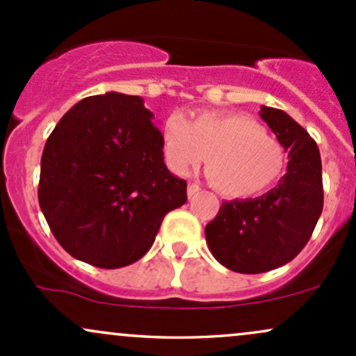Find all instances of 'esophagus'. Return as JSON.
Instances as JSON below:
<instances>
[{
	"label": "esophagus",
	"mask_w": 356,
	"mask_h": 356,
	"mask_svg": "<svg viewBox=\"0 0 356 356\" xmlns=\"http://www.w3.org/2000/svg\"><path fill=\"white\" fill-rule=\"evenodd\" d=\"M199 193V184H196V182H191L189 186H187V196L193 197L194 194Z\"/></svg>",
	"instance_id": "esophagus-1"
}]
</instances>
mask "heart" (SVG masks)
I'll use <instances>...</instances> for the list:
<instances>
[{"label": "heart", "instance_id": "heart-1", "mask_svg": "<svg viewBox=\"0 0 356 356\" xmlns=\"http://www.w3.org/2000/svg\"><path fill=\"white\" fill-rule=\"evenodd\" d=\"M163 157L175 174L197 169L204 159L211 186L229 197L267 191L286 165L284 148L250 116L206 111L189 121L172 113L163 123Z\"/></svg>", "mask_w": 356, "mask_h": 356}]
</instances>
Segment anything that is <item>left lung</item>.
I'll return each mask as SVG.
<instances>
[{
  "mask_svg": "<svg viewBox=\"0 0 356 356\" xmlns=\"http://www.w3.org/2000/svg\"><path fill=\"white\" fill-rule=\"evenodd\" d=\"M260 116L289 154L287 172L264 196L222 202L204 232L214 259L240 273L268 272L296 259L323 211L316 142L282 109L261 106Z\"/></svg>",
  "mask_w": 356,
  "mask_h": 356,
  "instance_id": "1",
  "label": "left lung"
}]
</instances>
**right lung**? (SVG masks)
<instances>
[{
	"label": "right lung",
	"instance_id": "add662e5",
	"mask_svg": "<svg viewBox=\"0 0 356 356\" xmlns=\"http://www.w3.org/2000/svg\"><path fill=\"white\" fill-rule=\"evenodd\" d=\"M140 96L84 97L62 116L40 162L38 202L74 259L99 268L140 260L187 182L163 162L162 134Z\"/></svg>",
	"mask_w": 356,
	"mask_h": 356
}]
</instances>
